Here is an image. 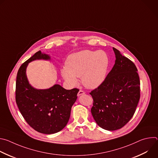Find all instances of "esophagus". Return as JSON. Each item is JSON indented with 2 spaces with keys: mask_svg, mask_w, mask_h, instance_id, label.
<instances>
[{
  "mask_svg": "<svg viewBox=\"0 0 158 158\" xmlns=\"http://www.w3.org/2000/svg\"><path fill=\"white\" fill-rule=\"evenodd\" d=\"M85 94V92L84 91H82V90H80V91H79V93H77V96H80L81 95H83Z\"/></svg>",
  "mask_w": 158,
  "mask_h": 158,
  "instance_id": "34e87169",
  "label": "esophagus"
}]
</instances>
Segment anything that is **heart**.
Masks as SVG:
<instances>
[{"label":"heart","mask_w":158,"mask_h":158,"mask_svg":"<svg viewBox=\"0 0 158 158\" xmlns=\"http://www.w3.org/2000/svg\"><path fill=\"white\" fill-rule=\"evenodd\" d=\"M109 64V56L103 51H82L70 55L61 70L63 78L71 85L81 77L83 85L89 89L99 87L104 81Z\"/></svg>","instance_id":"obj_1"}]
</instances>
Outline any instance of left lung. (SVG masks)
Segmentation results:
<instances>
[{"mask_svg": "<svg viewBox=\"0 0 158 158\" xmlns=\"http://www.w3.org/2000/svg\"><path fill=\"white\" fill-rule=\"evenodd\" d=\"M115 64L103 82L89 94L92 115L102 129L114 131L125 126L140 99V81L135 64L113 48Z\"/></svg>", "mask_w": 158, "mask_h": 158, "instance_id": "8db88e82", "label": "left lung"}]
</instances>
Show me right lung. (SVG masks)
Instances as JSON below:
<instances>
[{
    "mask_svg": "<svg viewBox=\"0 0 158 158\" xmlns=\"http://www.w3.org/2000/svg\"><path fill=\"white\" fill-rule=\"evenodd\" d=\"M36 59L50 60L40 51L21 65L17 72L15 101L28 124L39 132L51 134L61 131L69 121L73 105L79 89L66 90L59 84L48 89H37L29 84L26 68Z\"/></svg>",
    "mask_w": 158,
    "mask_h": 158,
    "instance_id": "obj_1",
    "label": "right lung"
}]
</instances>
